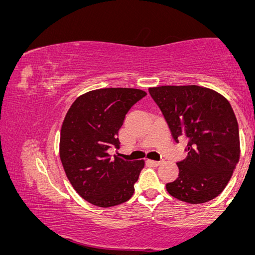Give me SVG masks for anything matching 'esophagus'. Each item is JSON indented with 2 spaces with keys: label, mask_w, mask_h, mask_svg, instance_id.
<instances>
[{
  "label": "esophagus",
  "mask_w": 255,
  "mask_h": 255,
  "mask_svg": "<svg viewBox=\"0 0 255 255\" xmlns=\"http://www.w3.org/2000/svg\"><path fill=\"white\" fill-rule=\"evenodd\" d=\"M149 162H150V164H152L153 166H158V165L162 164V162H160V160H149Z\"/></svg>",
  "instance_id": "esophagus-1"
}]
</instances>
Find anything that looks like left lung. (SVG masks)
Listing matches in <instances>:
<instances>
[{
	"label": "left lung",
	"instance_id": "left-lung-1",
	"mask_svg": "<svg viewBox=\"0 0 255 255\" xmlns=\"http://www.w3.org/2000/svg\"><path fill=\"white\" fill-rule=\"evenodd\" d=\"M162 110L175 141L188 138V156L177 163L179 177L166 184L173 198L191 204L220 195L240 156L239 129L234 110L224 96L199 85L149 88Z\"/></svg>",
	"mask_w": 255,
	"mask_h": 255
}]
</instances>
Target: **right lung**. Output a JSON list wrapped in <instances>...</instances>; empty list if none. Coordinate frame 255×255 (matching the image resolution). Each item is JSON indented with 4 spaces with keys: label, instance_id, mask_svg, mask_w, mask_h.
Returning a JSON list of instances; mask_svg holds the SVG:
<instances>
[{
    "label": "right lung",
    "instance_id": "right-lung-1",
    "mask_svg": "<svg viewBox=\"0 0 255 255\" xmlns=\"http://www.w3.org/2000/svg\"><path fill=\"white\" fill-rule=\"evenodd\" d=\"M146 95L131 88H104L77 97L64 117L60 159L75 191L97 207L126 202L144 160H125L109 150L120 146L118 132L129 109Z\"/></svg>",
    "mask_w": 255,
    "mask_h": 255
}]
</instances>
